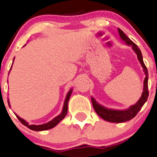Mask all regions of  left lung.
<instances>
[{
    "label": "left lung",
    "mask_w": 157,
    "mask_h": 157,
    "mask_svg": "<svg viewBox=\"0 0 157 157\" xmlns=\"http://www.w3.org/2000/svg\"><path fill=\"white\" fill-rule=\"evenodd\" d=\"M118 32L120 34V37H121V40L128 46H131L135 54L137 55V58H138V61H139L140 64H141V67H143V71H144L145 74V78L144 80V88H143V92L141 95V98L135 104V105H131L128 108L125 109V110H116V109H110L106 107H104L103 105H100L99 103L96 101V100L91 97L92 98V106H93L94 110L96 112L97 114L101 117L103 120H106L108 122H110V123H123V122L128 121V120H132L134 118L138 112L141 110L142 108L143 105H144L145 102L147 101L148 98V72L146 66H145L144 61H143L142 54H141V50L138 48V46L133 43L128 37L125 34L121 29H118Z\"/></svg>",
    "instance_id": "left-lung-1"
}]
</instances>
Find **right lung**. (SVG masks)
Instances as JSON below:
<instances>
[{
  "mask_svg": "<svg viewBox=\"0 0 157 157\" xmlns=\"http://www.w3.org/2000/svg\"><path fill=\"white\" fill-rule=\"evenodd\" d=\"M13 61H14V59H13ZM11 67H12V66H11ZM10 70H11V68H10ZM72 91H73V89L72 88L70 89V90H69L68 92L67 93V95H66L65 101H64L63 108H62V113L47 123H44V124H41V125H30V124H29V123H28L27 121H25L24 119L21 118L20 117L18 116L16 113H14L16 114V117L19 119V121H20L21 123L24 125V126H27L28 128H30V129H31V130H34V131H45V130L50 129V128H52L53 127H55L56 125L59 124V123H60V122L65 117L66 115H67V104H68V101H69V99H70V97H71V93H72ZM7 101H8V104H9V106L10 107L9 100H7Z\"/></svg>",
  "mask_w": 157,
  "mask_h": 157,
  "instance_id": "right-lung-1",
  "label": "right lung"
}]
</instances>
